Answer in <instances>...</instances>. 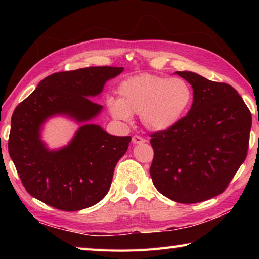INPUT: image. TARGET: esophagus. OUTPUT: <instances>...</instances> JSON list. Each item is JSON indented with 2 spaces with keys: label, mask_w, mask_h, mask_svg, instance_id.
Instances as JSON below:
<instances>
[{
  "label": "esophagus",
  "mask_w": 259,
  "mask_h": 259,
  "mask_svg": "<svg viewBox=\"0 0 259 259\" xmlns=\"http://www.w3.org/2000/svg\"><path fill=\"white\" fill-rule=\"evenodd\" d=\"M133 142L135 145H139V144H144V142H146V140L142 138V137L136 135L133 137Z\"/></svg>",
  "instance_id": "obj_1"
}]
</instances>
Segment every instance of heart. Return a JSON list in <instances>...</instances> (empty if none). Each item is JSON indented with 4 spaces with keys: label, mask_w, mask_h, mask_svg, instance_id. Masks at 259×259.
<instances>
[{
    "label": "heart",
    "mask_w": 259,
    "mask_h": 259,
    "mask_svg": "<svg viewBox=\"0 0 259 259\" xmlns=\"http://www.w3.org/2000/svg\"><path fill=\"white\" fill-rule=\"evenodd\" d=\"M119 99L109 98L107 106L114 119L129 120L140 115L150 131H166L178 124L192 102V90L180 78L144 73L121 82Z\"/></svg>",
    "instance_id": "b5f03b06"
}]
</instances>
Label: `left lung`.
<instances>
[{"label": "left lung", "instance_id": "obj_1", "mask_svg": "<svg viewBox=\"0 0 259 259\" xmlns=\"http://www.w3.org/2000/svg\"><path fill=\"white\" fill-rule=\"evenodd\" d=\"M194 90L188 114L151 135L150 176L157 190L180 203L221 195L245 161L251 113L232 85L177 71Z\"/></svg>", "mask_w": 259, "mask_h": 259}]
</instances>
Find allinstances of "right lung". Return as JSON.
I'll return each mask as SVG.
<instances>
[{"label":"right lung","mask_w":259,"mask_h":259,"mask_svg":"<svg viewBox=\"0 0 259 259\" xmlns=\"http://www.w3.org/2000/svg\"><path fill=\"white\" fill-rule=\"evenodd\" d=\"M123 68L90 67L57 72L15 108L11 119L9 153L29 194L47 205L76 211L96 205L108 194L130 136L108 134L89 123L102 106L91 100ZM61 114L82 125L61 150H48L40 139L45 121Z\"/></svg>","instance_id":"right-lung-1"}]
</instances>
